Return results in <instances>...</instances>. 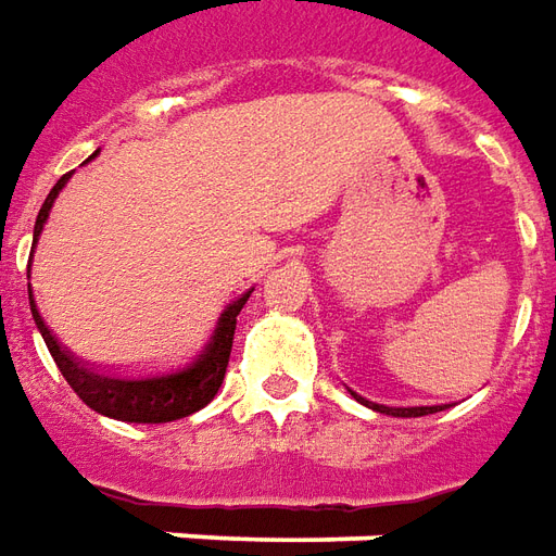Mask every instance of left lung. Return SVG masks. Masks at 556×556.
Wrapping results in <instances>:
<instances>
[{
    "mask_svg": "<svg viewBox=\"0 0 556 556\" xmlns=\"http://www.w3.org/2000/svg\"><path fill=\"white\" fill-rule=\"evenodd\" d=\"M350 395L356 397L359 404H365V407H371V410L386 413V416H401V419H416V416H428V413L443 410V407H386V404H371V401H365V397H359L356 392H350Z\"/></svg>",
    "mask_w": 556,
    "mask_h": 556,
    "instance_id": "obj_1",
    "label": "left lung"
}]
</instances>
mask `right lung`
<instances>
[{"label": "right lung", "mask_w": 556, "mask_h": 556, "mask_svg": "<svg viewBox=\"0 0 556 556\" xmlns=\"http://www.w3.org/2000/svg\"><path fill=\"white\" fill-rule=\"evenodd\" d=\"M98 155V152H96ZM92 155V159H96ZM71 179V173H65L53 191L47 194L45 206L35 218V239L45 230L47 215L53 208V200L59 191L65 188ZM251 296V290L233 299L224 314L218 317V326L208 338L206 344L194 353V359H188L182 368H173L164 374H149V377H110V374H98L92 368H86L83 362L71 356L68 350L59 344L53 332L47 329L45 317L38 314L33 299V287H29V305H33L35 326L41 329L50 356L59 365L62 377L68 380V386L80 395L86 407H92L101 416L110 419H119V422H143V425H159V422H173V419H185L200 407H206L212 397L218 395V389L224 383V374H227V362H230V350H233V332H236V317L239 311Z\"/></svg>", "instance_id": "right-lung-1"}]
</instances>
